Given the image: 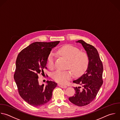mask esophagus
<instances>
[{
	"label": "esophagus",
	"mask_w": 120,
	"mask_h": 120,
	"mask_svg": "<svg viewBox=\"0 0 120 120\" xmlns=\"http://www.w3.org/2000/svg\"><path fill=\"white\" fill-rule=\"evenodd\" d=\"M58 86L61 87L62 88H63V89H65L67 88V86L66 85H62V84H58Z\"/></svg>",
	"instance_id": "esophagus-1"
}]
</instances>
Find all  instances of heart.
Returning <instances> with one entry per match:
<instances>
[{
  "label": "heart",
  "instance_id": "heart-1",
  "mask_svg": "<svg viewBox=\"0 0 120 120\" xmlns=\"http://www.w3.org/2000/svg\"><path fill=\"white\" fill-rule=\"evenodd\" d=\"M57 54L68 60L67 68L71 70L74 74L79 75L83 73L87 69L89 64L88 54L81 51L79 48L70 45L64 46L57 51ZM55 58L53 53H50L47 58V64L49 69L55 68ZM71 71L57 70L52 74V78L56 82L64 84L72 77Z\"/></svg>",
  "mask_w": 120,
  "mask_h": 120
}]
</instances>
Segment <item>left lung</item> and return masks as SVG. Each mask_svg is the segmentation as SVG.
Returning a JSON list of instances; mask_svg holds the SVG:
<instances>
[{
    "mask_svg": "<svg viewBox=\"0 0 120 120\" xmlns=\"http://www.w3.org/2000/svg\"><path fill=\"white\" fill-rule=\"evenodd\" d=\"M80 43L86 51L89 57V64L86 72L73 82L82 87H74L75 93L69 98L73 104L82 106L90 103L96 98L103 83V66L97 49L82 40Z\"/></svg>",
    "mask_w": 120,
    "mask_h": 120,
    "instance_id": "obj_1",
    "label": "left lung"
}]
</instances>
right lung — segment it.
<instances>
[{
  "label": "right lung",
  "instance_id": "1",
  "mask_svg": "<svg viewBox=\"0 0 120 120\" xmlns=\"http://www.w3.org/2000/svg\"><path fill=\"white\" fill-rule=\"evenodd\" d=\"M59 41L51 42H35L22 49L17 56L14 79L21 98L33 106H39L48 103L56 87L55 82H47L39 85L38 75L47 69V60L52 49Z\"/></svg>",
  "mask_w": 120,
  "mask_h": 120
}]
</instances>
